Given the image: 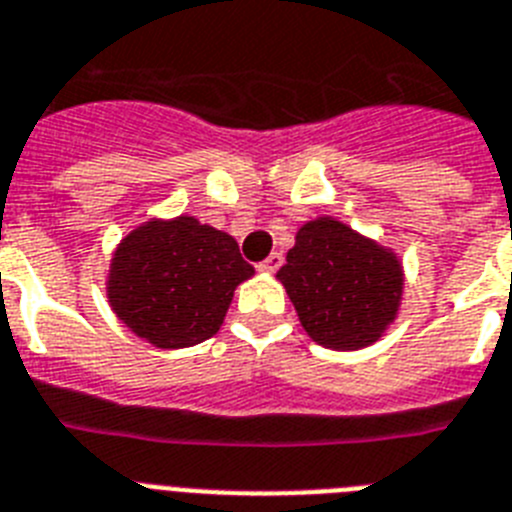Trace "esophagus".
Returning a JSON list of instances; mask_svg holds the SVG:
<instances>
[{
	"mask_svg": "<svg viewBox=\"0 0 512 512\" xmlns=\"http://www.w3.org/2000/svg\"><path fill=\"white\" fill-rule=\"evenodd\" d=\"M282 264H285V256H282V253H269V256H266V259L259 264V272L272 274V272H277Z\"/></svg>",
	"mask_w": 512,
	"mask_h": 512,
	"instance_id": "1",
	"label": "esophagus"
}]
</instances>
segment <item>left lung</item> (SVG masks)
Returning <instances> with one entry per match:
<instances>
[{
    "label": "left lung",
    "instance_id": "8db88e82",
    "mask_svg": "<svg viewBox=\"0 0 512 512\" xmlns=\"http://www.w3.org/2000/svg\"><path fill=\"white\" fill-rule=\"evenodd\" d=\"M277 277L310 339L342 352L378 342L404 290L396 253L334 217L300 227Z\"/></svg>",
    "mask_w": 512,
    "mask_h": 512
}]
</instances>
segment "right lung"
Masks as SVG:
<instances>
[{"label": "right lung", "mask_w": 512, "mask_h": 512, "mask_svg": "<svg viewBox=\"0 0 512 512\" xmlns=\"http://www.w3.org/2000/svg\"><path fill=\"white\" fill-rule=\"evenodd\" d=\"M253 274L235 238L181 214L150 220L119 243L108 303L160 349L194 347L220 331L235 287Z\"/></svg>", "instance_id": "obj_1"}]
</instances>
